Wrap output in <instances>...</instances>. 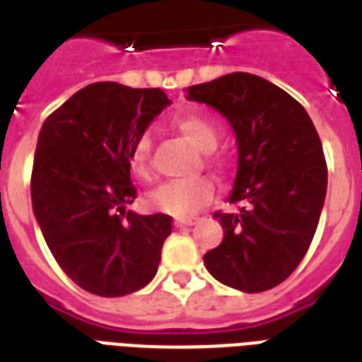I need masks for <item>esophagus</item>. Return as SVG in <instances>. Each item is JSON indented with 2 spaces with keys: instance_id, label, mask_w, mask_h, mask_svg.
<instances>
[{
  "instance_id": "esophagus-1",
  "label": "esophagus",
  "mask_w": 362,
  "mask_h": 362,
  "mask_svg": "<svg viewBox=\"0 0 362 362\" xmlns=\"http://www.w3.org/2000/svg\"><path fill=\"white\" fill-rule=\"evenodd\" d=\"M174 225H176V227H192V225H196V221L194 219H176L174 221Z\"/></svg>"
}]
</instances>
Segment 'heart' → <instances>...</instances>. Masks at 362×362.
I'll return each instance as SVG.
<instances>
[{"mask_svg": "<svg viewBox=\"0 0 362 362\" xmlns=\"http://www.w3.org/2000/svg\"><path fill=\"white\" fill-rule=\"evenodd\" d=\"M174 126L184 137L196 145L197 149L211 151L219 141V127L213 119L199 114H186L174 119ZM129 166L137 178L147 180L151 176V135L143 132L134 139L129 147ZM215 196V186L209 178L194 180H174L160 184L149 194V205L155 211L174 215V217H192L204 209Z\"/></svg>", "mask_w": 362, "mask_h": 362, "instance_id": "1", "label": "heart"}]
</instances>
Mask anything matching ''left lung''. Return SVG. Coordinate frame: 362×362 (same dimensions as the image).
I'll return each mask as SVG.
<instances>
[{
    "label": "left lung",
    "mask_w": 362,
    "mask_h": 362,
    "mask_svg": "<svg viewBox=\"0 0 362 362\" xmlns=\"http://www.w3.org/2000/svg\"><path fill=\"white\" fill-rule=\"evenodd\" d=\"M188 98L219 110L238 143L228 197L238 211L213 215L225 235L205 267L244 293L269 291L303 262L318 227L327 188L318 132L303 104L258 75H223L188 87Z\"/></svg>",
    "instance_id": "left-lung-1"
}]
</instances>
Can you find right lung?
Instances as JSON below:
<instances>
[{
	"label": "right lung",
	"instance_id": "right-lung-1",
	"mask_svg": "<svg viewBox=\"0 0 362 362\" xmlns=\"http://www.w3.org/2000/svg\"><path fill=\"white\" fill-rule=\"evenodd\" d=\"M168 104L163 89L93 83L42 124L33 211L59 267L93 295H129L158 269L173 217L126 211L137 197L129 147Z\"/></svg>",
	"mask_w": 362,
	"mask_h": 362
}]
</instances>
